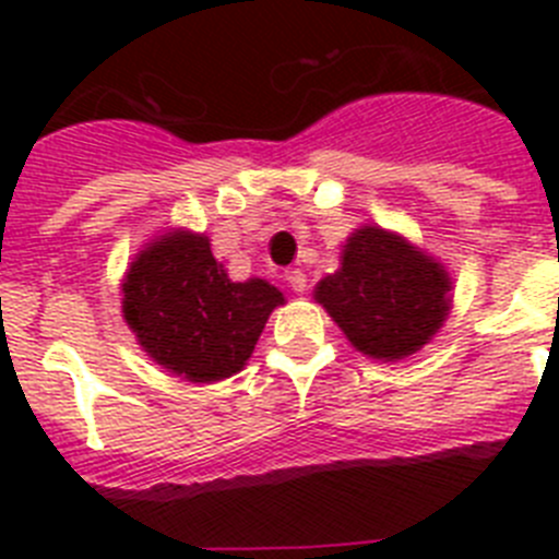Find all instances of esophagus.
Wrapping results in <instances>:
<instances>
[{"instance_id":"obj_1","label":"esophagus","mask_w":559,"mask_h":559,"mask_svg":"<svg viewBox=\"0 0 559 559\" xmlns=\"http://www.w3.org/2000/svg\"><path fill=\"white\" fill-rule=\"evenodd\" d=\"M285 280H288L290 290H296V294H305V290H308V276H305L302 269H288L285 271Z\"/></svg>"}]
</instances>
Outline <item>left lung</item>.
Masks as SVG:
<instances>
[{"instance_id":"8db88e82","label":"left lung","mask_w":559,"mask_h":559,"mask_svg":"<svg viewBox=\"0 0 559 559\" xmlns=\"http://www.w3.org/2000/svg\"><path fill=\"white\" fill-rule=\"evenodd\" d=\"M453 280L442 260L397 231L364 224L341 246L338 271L319 280L313 299L372 360L419 353L448 322Z\"/></svg>"}]
</instances>
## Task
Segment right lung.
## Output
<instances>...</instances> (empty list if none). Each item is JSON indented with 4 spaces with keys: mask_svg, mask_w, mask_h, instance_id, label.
I'll return each instance as SVG.
<instances>
[{
    "mask_svg": "<svg viewBox=\"0 0 559 559\" xmlns=\"http://www.w3.org/2000/svg\"><path fill=\"white\" fill-rule=\"evenodd\" d=\"M122 319L162 369L218 383L246 367L283 290L251 276L231 283L210 237L185 226L156 235L122 276Z\"/></svg>",
    "mask_w": 559,
    "mask_h": 559,
    "instance_id": "1",
    "label": "right lung"
}]
</instances>
